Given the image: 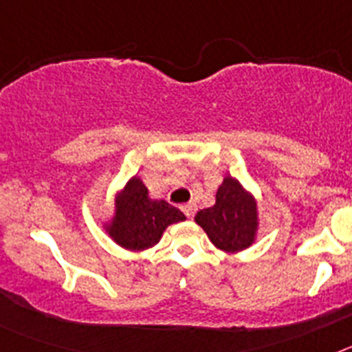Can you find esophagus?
Wrapping results in <instances>:
<instances>
[{
    "mask_svg": "<svg viewBox=\"0 0 352 352\" xmlns=\"http://www.w3.org/2000/svg\"><path fill=\"white\" fill-rule=\"evenodd\" d=\"M182 210H183V213L188 217V219H192V217L195 214V210H197V206H195L194 203H186V204H183Z\"/></svg>",
    "mask_w": 352,
    "mask_h": 352,
    "instance_id": "34e87169",
    "label": "esophagus"
}]
</instances>
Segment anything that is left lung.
I'll use <instances>...</instances> for the list:
<instances>
[{
    "instance_id": "1",
    "label": "left lung",
    "mask_w": 352,
    "mask_h": 352,
    "mask_svg": "<svg viewBox=\"0 0 352 352\" xmlns=\"http://www.w3.org/2000/svg\"><path fill=\"white\" fill-rule=\"evenodd\" d=\"M194 220L203 227L211 243L227 254L247 250L259 236L261 219L256 195L231 174L223 176L213 206L197 211Z\"/></svg>"
}]
</instances>
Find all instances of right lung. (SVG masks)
Segmentation results:
<instances>
[{
    "label": "right lung",
    "mask_w": 352,
    "mask_h": 352,
    "mask_svg": "<svg viewBox=\"0 0 352 352\" xmlns=\"http://www.w3.org/2000/svg\"><path fill=\"white\" fill-rule=\"evenodd\" d=\"M186 220L185 214L164 199H153L141 176H132L114 192L113 214L102 222L118 247L142 252L155 247L169 226Z\"/></svg>",
    "instance_id": "right-lung-1"
}]
</instances>
